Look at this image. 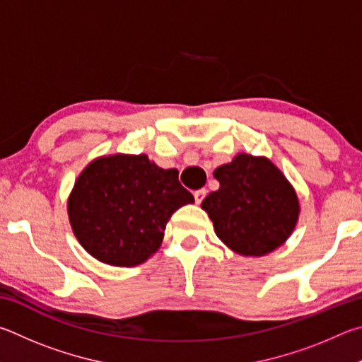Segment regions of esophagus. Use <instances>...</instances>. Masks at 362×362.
Listing matches in <instances>:
<instances>
[{"mask_svg":"<svg viewBox=\"0 0 362 362\" xmlns=\"http://www.w3.org/2000/svg\"><path fill=\"white\" fill-rule=\"evenodd\" d=\"M205 195H206L205 189H199V191L194 192V199H195V202H197V204H202V200L205 199Z\"/></svg>","mask_w":362,"mask_h":362,"instance_id":"34e87169","label":"esophagus"}]
</instances>
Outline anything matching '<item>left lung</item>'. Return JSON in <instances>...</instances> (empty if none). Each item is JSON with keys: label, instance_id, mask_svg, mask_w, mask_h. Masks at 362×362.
I'll return each instance as SVG.
<instances>
[{"label": "left lung", "instance_id": "8db88e82", "mask_svg": "<svg viewBox=\"0 0 362 362\" xmlns=\"http://www.w3.org/2000/svg\"><path fill=\"white\" fill-rule=\"evenodd\" d=\"M213 176L219 189L206 195L202 210L227 248L245 257H261L291 237L299 221V199L270 158L240 152Z\"/></svg>", "mask_w": 362, "mask_h": 362}]
</instances>
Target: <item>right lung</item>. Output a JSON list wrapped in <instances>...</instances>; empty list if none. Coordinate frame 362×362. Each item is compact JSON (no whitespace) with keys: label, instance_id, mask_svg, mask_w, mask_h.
Segmentation results:
<instances>
[{"label":"right lung","instance_id":"obj_1","mask_svg":"<svg viewBox=\"0 0 362 362\" xmlns=\"http://www.w3.org/2000/svg\"><path fill=\"white\" fill-rule=\"evenodd\" d=\"M194 204L177 181L146 154H112L92 160L76 177L68 218L88 255L114 267H135L158 251L168 219Z\"/></svg>","mask_w":362,"mask_h":362}]
</instances>
